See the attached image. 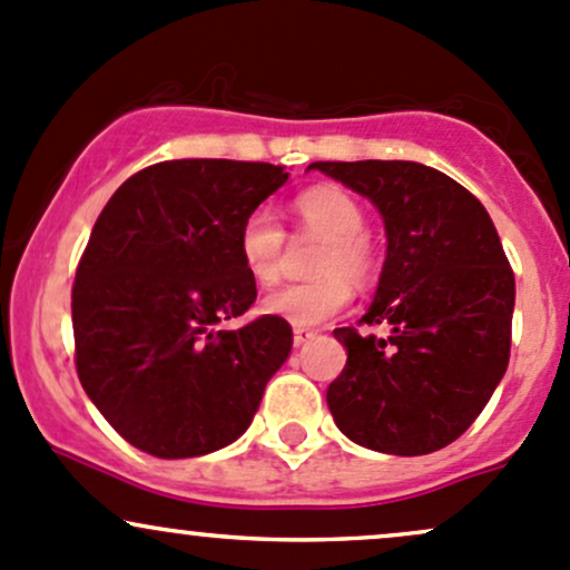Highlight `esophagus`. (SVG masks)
I'll return each mask as SVG.
<instances>
[{"label": "esophagus", "instance_id": "obj_1", "mask_svg": "<svg viewBox=\"0 0 570 570\" xmlns=\"http://www.w3.org/2000/svg\"><path fill=\"white\" fill-rule=\"evenodd\" d=\"M311 337H316L314 330H305V327H295V346H303V343H308Z\"/></svg>", "mask_w": 570, "mask_h": 570}]
</instances>
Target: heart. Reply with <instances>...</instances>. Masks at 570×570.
Instances as JSON below:
<instances>
[{"instance_id": "b5f03b06", "label": "heart", "mask_w": 570, "mask_h": 570, "mask_svg": "<svg viewBox=\"0 0 570 570\" xmlns=\"http://www.w3.org/2000/svg\"><path fill=\"white\" fill-rule=\"evenodd\" d=\"M292 216L308 235L322 237L314 273L322 278L308 284H286L262 299V311L284 318L295 327H316L341 314L352 299V284H367L376 271V254L365 233V210L352 194L316 186L299 194ZM237 252L246 273L256 284L267 286L278 278L284 229L271 210L256 208L243 218L237 233Z\"/></svg>"}]
</instances>
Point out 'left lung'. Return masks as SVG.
Segmentation results:
<instances>
[{
  "label": "left lung",
  "mask_w": 570,
  "mask_h": 570,
  "mask_svg": "<svg viewBox=\"0 0 570 570\" xmlns=\"http://www.w3.org/2000/svg\"><path fill=\"white\" fill-rule=\"evenodd\" d=\"M376 205L386 259L362 322L337 327L343 373L327 390L337 430L373 452L416 458L449 446L509 367L514 273L484 205L419 161H314Z\"/></svg>",
  "instance_id": "obj_1"
}]
</instances>
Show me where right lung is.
Masks as SVG:
<instances>
[{
    "mask_svg": "<svg viewBox=\"0 0 570 570\" xmlns=\"http://www.w3.org/2000/svg\"><path fill=\"white\" fill-rule=\"evenodd\" d=\"M289 173L233 159H173L124 180L75 273V365L124 441L161 460L229 446L248 430L292 327L246 314L256 284L237 252L243 218Z\"/></svg>",
    "mask_w": 570,
    "mask_h": 570,
    "instance_id": "add662e5",
    "label": "right lung"
}]
</instances>
